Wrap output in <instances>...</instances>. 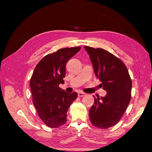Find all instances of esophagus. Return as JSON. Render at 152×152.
Here are the masks:
<instances>
[{
	"mask_svg": "<svg viewBox=\"0 0 152 152\" xmlns=\"http://www.w3.org/2000/svg\"><path fill=\"white\" fill-rule=\"evenodd\" d=\"M78 95L79 97H82V96H86V94L85 93V92H79L78 93Z\"/></svg>",
	"mask_w": 152,
	"mask_h": 152,
	"instance_id": "1",
	"label": "esophagus"
}]
</instances>
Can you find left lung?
<instances>
[{
  "label": "left lung",
  "mask_w": 152,
  "mask_h": 152,
  "mask_svg": "<svg viewBox=\"0 0 152 152\" xmlns=\"http://www.w3.org/2000/svg\"><path fill=\"white\" fill-rule=\"evenodd\" d=\"M84 48L101 87L107 92L104 97L94 96L90 121L94 127L106 129L116 125L127 109L132 96V79L124 63L111 53L102 48Z\"/></svg>",
  "instance_id": "1"
}]
</instances>
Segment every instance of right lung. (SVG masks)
<instances>
[{
	"instance_id": "1",
	"label": "right lung",
	"mask_w": 152,
	"mask_h": 152,
	"mask_svg": "<svg viewBox=\"0 0 152 152\" xmlns=\"http://www.w3.org/2000/svg\"><path fill=\"white\" fill-rule=\"evenodd\" d=\"M81 47L61 48L43 57L35 66L30 80L33 103L42 121L51 128H58L67 121L69 107L78 97L77 92L68 93L59 87L64 84L66 64Z\"/></svg>"
}]
</instances>
